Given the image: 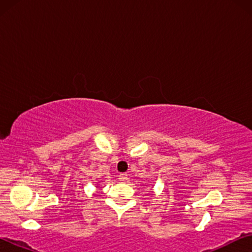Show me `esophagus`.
<instances>
[{"label": "esophagus", "instance_id": "esophagus-1", "mask_svg": "<svg viewBox=\"0 0 252 252\" xmlns=\"http://www.w3.org/2000/svg\"><path fill=\"white\" fill-rule=\"evenodd\" d=\"M119 180L121 182H125L127 180V174L126 173H120L119 174Z\"/></svg>", "mask_w": 252, "mask_h": 252}]
</instances>
